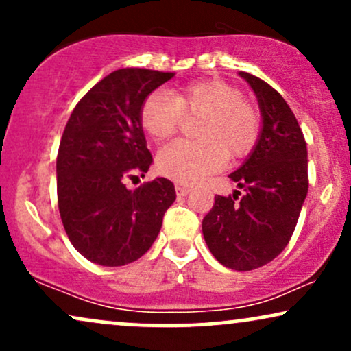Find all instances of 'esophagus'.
<instances>
[{"label":"esophagus","mask_w":351,"mask_h":351,"mask_svg":"<svg viewBox=\"0 0 351 351\" xmlns=\"http://www.w3.org/2000/svg\"><path fill=\"white\" fill-rule=\"evenodd\" d=\"M176 195L178 196H186L189 191H191V189H189L188 186H183V184H176Z\"/></svg>","instance_id":"obj_1"}]
</instances>
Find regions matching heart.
Instances as JSON below:
<instances>
[{"mask_svg": "<svg viewBox=\"0 0 351 351\" xmlns=\"http://www.w3.org/2000/svg\"><path fill=\"white\" fill-rule=\"evenodd\" d=\"M183 115L201 117L195 130L199 140L170 143L156 156L158 171L178 183H198L221 170L228 158L247 156L259 140V114L239 88L224 80L153 90L140 108V123L155 142H165L178 132Z\"/></svg>", "mask_w": 351, "mask_h": 351, "instance_id": "b5f03b06", "label": "heart"}]
</instances>
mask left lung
<instances>
[{
    "label": "left lung",
    "mask_w": 351,
    "mask_h": 351,
    "mask_svg": "<svg viewBox=\"0 0 351 351\" xmlns=\"http://www.w3.org/2000/svg\"><path fill=\"white\" fill-rule=\"evenodd\" d=\"M239 75L256 94L263 127L254 150L229 175L244 195L239 203L236 195L216 196L203 236L221 264L252 271L276 259L291 241L308 191V163L304 134L284 97L256 75Z\"/></svg>",
    "instance_id": "8db88e82"
}]
</instances>
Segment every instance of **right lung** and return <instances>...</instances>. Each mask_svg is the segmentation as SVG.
Wrapping results in <instances>:
<instances>
[{
    "label": "right lung",
    "mask_w": 351,
    "mask_h": 351,
    "mask_svg": "<svg viewBox=\"0 0 351 351\" xmlns=\"http://www.w3.org/2000/svg\"><path fill=\"white\" fill-rule=\"evenodd\" d=\"M173 75L112 72L80 99L64 128L56 163L59 213L72 245L90 263L119 267L140 259L176 199L167 178L125 186L153 163L140 123L143 100Z\"/></svg>",
    "instance_id": "obj_1"
}]
</instances>
